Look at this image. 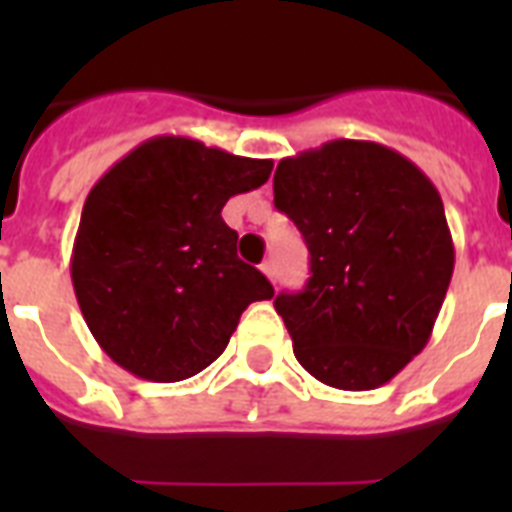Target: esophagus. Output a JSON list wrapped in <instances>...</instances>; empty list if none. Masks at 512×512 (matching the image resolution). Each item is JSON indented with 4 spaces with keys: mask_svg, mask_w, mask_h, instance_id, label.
<instances>
[{
    "mask_svg": "<svg viewBox=\"0 0 512 512\" xmlns=\"http://www.w3.org/2000/svg\"><path fill=\"white\" fill-rule=\"evenodd\" d=\"M260 271H263L265 276H268V279H271V281H276V265H273L271 260H265V263L260 265Z\"/></svg>",
    "mask_w": 512,
    "mask_h": 512,
    "instance_id": "1",
    "label": "esophagus"
}]
</instances>
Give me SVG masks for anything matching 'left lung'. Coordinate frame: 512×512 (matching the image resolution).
<instances>
[{
  "label": "left lung",
  "instance_id": "8db88e82",
  "mask_svg": "<svg viewBox=\"0 0 512 512\" xmlns=\"http://www.w3.org/2000/svg\"><path fill=\"white\" fill-rule=\"evenodd\" d=\"M273 204L311 252L303 292L273 305L297 361L324 385L372 390L430 340L454 271L436 185L369 140H329L281 159Z\"/></svg>",
  "mask_w": 512,
  "mask_h": 512
}]
</instances>
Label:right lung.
I'll list each match as a JSON object with an SVG mask.
<instances>
[{"mask_svg":"<svg viewBox=\"0 0 512 512\" xmlns=\"http://www.w3.org/2000/svg\"><path fill=\"white\" fill-rule=\"evenodd\" d=\"M271 159L159 135L92 185L71 252L76 303L98 345L140 380L207 369L273 287L236 255L225 201L268 180Z\"/></svg>","mask_w":512,"mask_h":512,"instance_id":"right-lung-1","label":"right lung"}]
</instances>
